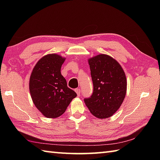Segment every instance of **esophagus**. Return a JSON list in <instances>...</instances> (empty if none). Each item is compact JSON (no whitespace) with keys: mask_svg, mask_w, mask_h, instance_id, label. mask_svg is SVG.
I'll return each instance as SVG.
<instances>
[{"mask_svg":"<svg viewBox=\"0 0 160 160\" xmlns=\"http://www.w3.org/2000/svg\"><path fill=\"white\" fill-rule=\"evenodd\" d=\"M75 91H76V92L78 96H80V93H81V90H80V88H77V89H75Z\"/></svg>","mask_w":160,"mask_h":160,"instance_id":"obj_1","label":"esophagus"}]
</instances>
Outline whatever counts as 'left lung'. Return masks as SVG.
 <instances>
[{
	"label": "left lung",
	"mask_w": 160,
	"mask_h": 160,
	"mask_svg": "<svg viewBox=\"0 0 160 160\" xmlns=\"http://www.w3.org/2000/svg\"><path fill=\"white\" fill-rule=\"evenodd\" d=\"M88 61L93 91L84 101L94 116L108 118L123 102L127 93V78L118 61L106 54H99Z\"/></svg>",
	"instance_id": "left-lung-1"
}]
</instances>
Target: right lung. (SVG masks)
<instances>
[{"mask_svg":"<svg viewBox=\"0 0 160 160\" xmlns=\"http://www.w3.org/2000/svg\"><path fill=\"white\" fill-rule=\"evenodd\" d=\"M65 60L58 54H48L36 63L29 79L33 102L47 118H56L65 112L76 93L67 87L60 72Z\"/></svg>","mask_w":160,"mask_h":160,"instance_id":"add662e5","label":"right lung"}]
</instances>
